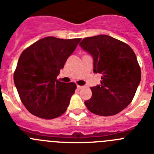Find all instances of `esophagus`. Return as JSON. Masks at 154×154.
<instances>
[{"mask_svg":"<svg viewBox=\"0 0 154 154\" xmlns=\"http://www.w3.org/2000/svg\"><path fill=\"white\" fill-rule=\"evenodd\" d=\"M82 88H83V86H82V85H77V89H82Z\"/></svg>","mask_w":154,"mask_h":154,"instance_id":"1","label":"esophagus"}]
</instances>
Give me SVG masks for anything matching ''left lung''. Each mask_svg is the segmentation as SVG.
<instances>
[{"label": "left lung", "mask_w": 154, "mask_h": 154, "mask_svg": "<svg viewBox=\"0 0 154 154\" xmlns=\"http://www.w3.org/2000/svg\"><path fill=\"white\" fill-rule=\"evenodd\" d=\"M79 45L93 58L94 72L102 74L101 84L91 87L87 109L103 116L119 113L131 103L140 82L135 53L127 44L106 35L85 38Z\"/></svg>", "instance_id": "1"}]
</instances>
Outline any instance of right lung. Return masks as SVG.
<instances>
[{
  "instance_id": "1",
  "label": "right lung",
  "mask_w": 154,
  "mask_h": 154,
  "mask_svg": "<svg viewBox=\"0 0 154 154\" xmlns=\"http://www.w3.org/2000/svg\"><path fill=\"white\" fill-rule=\"evenodd\" d=\"M80 41L46 37L22 51L14 82L21 101L31 114L51 119L66 111L76 85L58 81L57 76Z\"/></svg>"
}]
</instances>
